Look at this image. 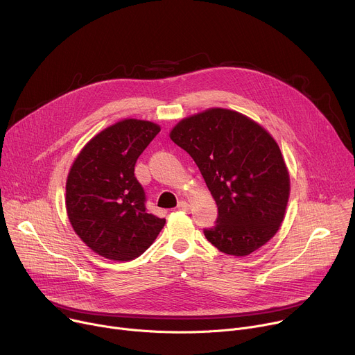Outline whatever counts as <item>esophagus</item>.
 <instances>
[{"mask_svg": "<svg viewBox=\"0 0 355 355\" xmlns=\"http://www.w3.org/2000/svg\"><path fill=\"white\" fill-rule=\"evenodd\" d=\"M178 209H180V211H188V209H189L188 202H185V200L178 202Z\"/></svg>", "mask_w": 355, "mask_h": 355, "instance_id": "obj_1", "label": "esophagus"}]
</instances>
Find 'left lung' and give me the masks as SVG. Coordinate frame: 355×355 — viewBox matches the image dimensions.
I'll return each instance as SVG.
<instances>
[{"label":"left lung","mask_w":355,"mask_h":355,"mask_svg":"<svg viewBox=\"0 0 355 355\" xmlns=\"http://www.w3.org/2000/svg\"><path fill=\"white\" fill-rule=\"evenodd\" d=\"M196 163L218 205L204 234L219 251L248 256L278 232L289 198V174L272 136L230 110L182 119L170 133Z\"/></svg>","instance_id":"1"}]
</instances>
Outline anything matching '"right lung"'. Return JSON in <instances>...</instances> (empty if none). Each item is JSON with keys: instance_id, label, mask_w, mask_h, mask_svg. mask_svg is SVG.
Returning <instances> with one entry per match:
<instances>
[{"instance_id": "1", "label": "right lung", "mask_w": 355, "mask_h": 355, "mask_svg": "<svg viewBox=\"0 0 355 355\" xmlns=\"http://www.w3.org/2000/svg\"><path fill=\"white\" fill-rule=\"evenodd\" d=\"M160 126L121 121L94 136L74 160L66 182V209L78 237L96 254L130 261L151 245L166 219L148 214L135 164Z\"/></svg>"}]
</instances>
